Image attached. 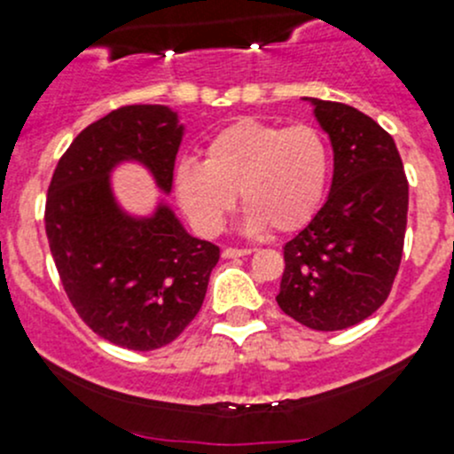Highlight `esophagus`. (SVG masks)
Listing matches in <instances>:
<instances>
[{
	"mask_svg": "<svg viewBox=\"0 0 454 454\" xmlns=\"http://www.w3.org/2000/svg\"><path fill=\"white\" fill-rule=\"evenodd\" d=\"M250 253H253L250 248H223L222 256H223V259H235V256H246Z\"/></svg>",
	"mask_w": 454,
	"mask_h": 454,
	"instance_id": "esophagus-1",
	"label": "esophagus"
}]
</instances>
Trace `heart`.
<instances>
[{"mask_svg":"<svg viewBox=\"0 0 454 454\" xmlns=\"http://www.w3.org/2000/svg\"><path fill=\"white\" fill-rule=\"evenodd\" d=\"M332 171L325 136L312 125L281 127L241 118L208 140L204 162L184 160L173 173V193L191 226L217 235L237 204L246 231L290 232L305 226L323 201Z\"/></svg>","mask_w":454,"mask_h":454,"instance_id":"heart-1","label":"heart"}]
</instances>
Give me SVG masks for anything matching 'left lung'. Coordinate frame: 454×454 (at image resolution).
Instances as JSON below:
<instances>
[{
  "mask_svg": "<svg viewBox=\"0 0 454 454\" xmlns=\"http://www.w3.org/2000/svg\"><path fill=\"white\" fill-rule=\"evenodd\" d=\"M312 100L333 146L329 198L286 244L278 308L301 325L338 332L391 294L404 250L409 180L391 134L345 103Z\"/></svg>",
  "mask_w": 454,
  "mask_h": 454,
  "instance_id": "left-lung-1",
  "label": "left lung"
}]
</instances>
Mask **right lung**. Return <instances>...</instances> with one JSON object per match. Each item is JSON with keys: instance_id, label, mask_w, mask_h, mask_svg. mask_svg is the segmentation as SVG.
<instances>
[{"instance_id": "1", "label": "right lung", "mask_w": 454, "mask_h": 454, "mask_svg": "<svg viewBox=\"0 0 454 454\" xmlns=\"http://www.w3.org/2000/svg\"><path fill=\"white\" fill-rule=\"evenodd\" d=\"M182 131L164 105H125L85 127L59 160L45 200V235L72 308L118 347L176 340L204 303L219 248L191 237L168 206L136 219L114 201L109 171L138 160L171 191Z\"/></svg>"}]
</instances>
